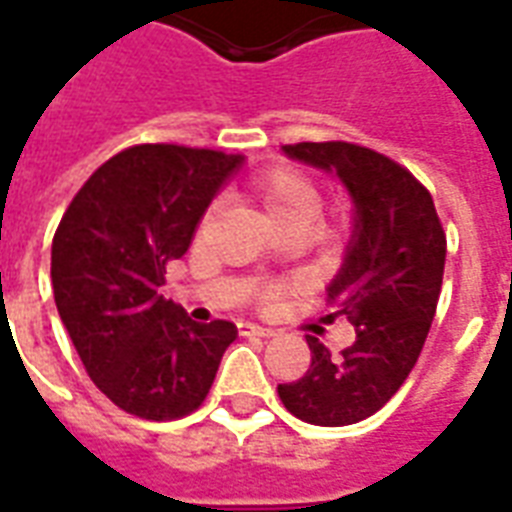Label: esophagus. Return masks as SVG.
<instances>
[{
	"mask_svg": "<svg viewBox=\"0 0 512 512\" xmlns=\"http://www.w3.org/2000/svg\"><path fill=\"white\" fill-rule=\"evenodd\" d=\"M238 333H241V336H263V339L274 336L271 328H263V325H255V323H238Z\"/></svg>",
	"mask_w": 512,
	"mask_h": 512,
	"instance_id": "34e87169",
	"label": "esophagus"
}]
</instances>
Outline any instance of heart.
I'll use <instances>...</instances> for the list:
<instances>
[{
	"label": "heart",
	"mask_w": 512,
	"mask_h": 512,
	"mask_svg": "<svg viewBox=\"0 0 512 512\" xmlns=\"http://www.w3.org/2000/svg\"><path fill=\"white\" fill-rule=\"evenodd\" d=\"M249 192L282 230H304L320 211V189L306 173L295 168H268L257 173L249 179ZM208 219L211 211H206L203 222ZM276 295V287H266L260 293V301L274 304Z\"/></svg>",
	"instance_id": "obj_1"
}]
</instances>
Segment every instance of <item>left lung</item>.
<instances>
[{
    "label": "left lung",
    "instance_id": "obj_1",
    "mask_svg": "<svg viewBox=\"0 0 512 512\" xmlns=\"http://www.w3.org/2000/svg\"><path fill=\"white\" fill-rule=\"evenodd\" d=\"M287 157L336 173L355 203L342 271L328 287L331 317L355 325V342L331 352L317 336L309 372L279 385L295 418L350 426L382 410L418 363L445 274V230L431 192L410 170L347 140L290 143Z\"/></svg>",
    "mask_w": 512,
    "mask_h": 512
}]
</instances>
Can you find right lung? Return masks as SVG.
<instances>
[{"label":"right lung","instance_id":"right-lung-1","mask_svg":"<svg viewBox=\"0 0 512 512\" xmlns=\"http://www.w3.org/2000/svg\"><path fill=\"white\" fill-rule=\"evenodd\" d=\"M241 157L140 143L102 162L64 211L51 282L83 369L119 410L176 420L206 401L236 342L227 320L195 323L160 293Z\"/></svg>","mask_w":512,"mask_h":512}]
</instances>
